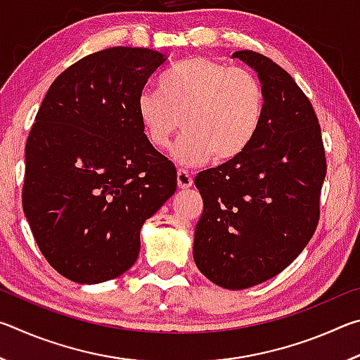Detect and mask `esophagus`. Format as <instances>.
<instances>
[{"instance_id":"34e87169","label":"esophagus","mask_w":360,"mask_h":360,"mask_svg":"<svg viewBox=\"0 0 360 360\" xmlns=\"http://www.w3.org/2000/svg\"><path fill=\"white\" fill-rule=\"evenodd\" d=\"M193 184L192 176L188 174L186 169H178V187L179 188H187Z\"/></svg>"}]
</instances>
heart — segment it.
Wrapping results in <instances>:
<instances>
[{
  "label": "heart",
  "mask_w": 360,
  "mask_h": 360,
  "mask_svg": "<svg viewBox=\"0 0 360 360\" xmlns=\"http://www.w3.org/2000/svg\"><path fill=\"white\" fill-rule=\"evenodd\" d=\"M264 103V87L254 72L195 57L165 72L158 90H143L135 112L155 149H167L182 127L186 133L173 157L197 167L211 157L217 163L238 158L257 135Z\"/></svg>",
  "instance_id": "obj_1"
}]
</instances>
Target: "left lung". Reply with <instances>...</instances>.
I'll use <instances>...</instances> for the list:
<instances>
[{
  "instance_id": "left-lung-1",
  "label": "left lung",
  "mask_w": 360,
  "mask_h": 360,
  "mask_svg": "<svg viewBox=\"0 0 360 360\" xmlns=\"http://www.w3.org/2000/svg\"><path fill=\"white\" fill-rule=\"evenodd\" d=\"M233 57L257 71L264 115L238 158L195 178L203 212L193 260L210 281L240 290L276 276L311 240L327 162L311 101L289 72L254 51Z\"/></svg>"
}]
</instances>
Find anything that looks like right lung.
<instances>
[{
    "instance_id": "add662e5",
    "label": "right lung",
    "mask_w": 360,
    "mask_h": 360,
    "mask_svg": "<svg viewBox=\"0 0 360 360\" xmlns=\"http://www.w3.org/2000/svg\"><path fill=\"white\" fill-rule=\"evenodd\" d=\"M167 57L111 47L49 87L25 146L22 205L51 266L79 284L120 276L146 219L176 192V168L152 146L135 105Z\"/></svg>"
}]
</instances>
